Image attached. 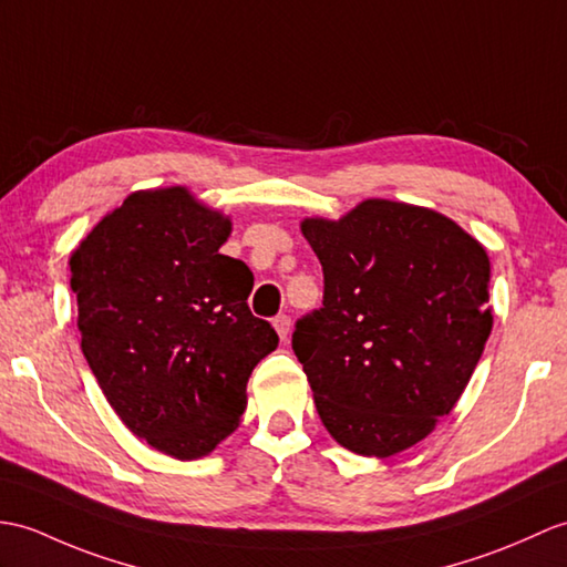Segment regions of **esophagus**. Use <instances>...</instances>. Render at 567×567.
<instances>
[{"label": "esophagus", "instance_id": "1", "mask_svg": "<svg viewBox=\"0 0 567 567\" xmlns=\"http://www.w3.org/2000/svg\"><path fill=\"white\" fill-rule=\"evenodd\" d=\"M272 326H275V331H278L280 340H285L289 336V326H292V321H289L287 313H280L272 319Z\"/></svg>", "mask_w": 567, "mask_h": 567}]
</instances>
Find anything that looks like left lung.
Returning a JSON list of instances; mask_svg holds the SVG:
<instances>
[{"mask_svg":"<svg viewBox=\"0 0 567 567\" xmlns=\"http://www.w3.org/2000/svg\"><path fill=\"white\" fill-rule=\"evenodd\" d=\"M323 307L292 348L331 437L389 458L450 415L493 331L491 258L450 217L370 197L340 219L307 217Z\"/></svg>","mask_w":567,"mask_h":567,"instance_id":"8db88e82","label":"left lung"}]
</instances>
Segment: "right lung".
<instances>
[{"instance_id": "right-lung-1", "label": "right lung", "mask_w": 567, "mask_h": 567, "mask_svg": "<svg viewBox=\"0 0 567 567\" xmlns=\"http://www.w3.org/2000/svg\"><path fill=\"white\" fill-rule=\"evenodd\" d=\"M231 219L183 186L135 190L70 256L82 352L140 440L181 462L239 427L278 333L246 299L254 272L219 254Z\"/></svg>"}]
</instances>
